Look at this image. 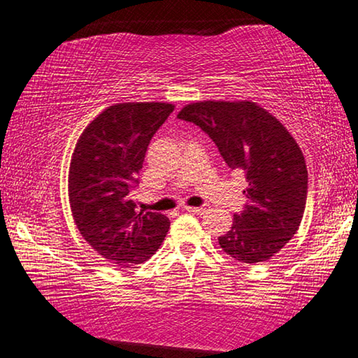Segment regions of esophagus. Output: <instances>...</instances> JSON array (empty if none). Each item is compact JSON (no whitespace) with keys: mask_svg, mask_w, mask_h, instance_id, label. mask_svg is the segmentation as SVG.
Here are the masks:
<instances>
[{"mask_svg":"<svg viewBox=\"0 0 358 358\" xmlns=\"http://www.w3.org/2000/svg\"><path fill=\"white\" fill-rule=\"evenodd\" d=\"M188 213H193L196 215H204L210 209L209 206H201V208H185Z\"/></svg>","mask_w":358,"mask_h":358,"instance_id":"esophagus-1","label":"esophagus"}]
</instances>
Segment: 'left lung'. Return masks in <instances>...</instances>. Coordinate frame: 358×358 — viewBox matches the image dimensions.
Segmentation results:
<instances>
[{
  "label": "left lung",
  "mask_w": 358,
  "mask_h": 358,
  "mask_svg": "<svg viewBox=\"0 0 358 358\" xmlns=\"http://www.w3.org/2000/svg\"><path fill=\"white\" fill-rule=\"evenodd\" d=\"M214 141L231 170L245 173L246 204L219 236L225 253L240 263H263L296 234L305 213L308 172L299 144L278 118L253 102H204L181 108Z\"/></svg>",
  "instance_id": "obj_1"
}]
</instances>
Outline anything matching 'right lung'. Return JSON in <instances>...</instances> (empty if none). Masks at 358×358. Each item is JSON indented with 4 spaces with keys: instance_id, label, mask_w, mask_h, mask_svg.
Here are the masks:
<instances>
[{
    "instance_id": "obj_1",
    "label": "right lung",
    "mask_w": 358,
    "mask_h": 358,
    "mask_svg": "<svg viewBox=\"0 0 358 358\" xmlns=\"http://www.w3.org/2000/svg\"><path fill=\"white\" fill-rule=\"evenodd\" d=\"M172 103L127 102L105 108L80 134L69 167V206L83 238L122 268L149 259L167 235L160 213H136L133 189L145 150Z\"/></svg>"
}]
</instances>
